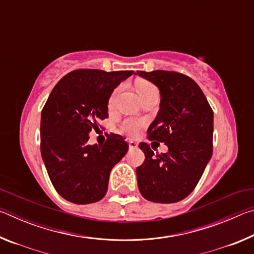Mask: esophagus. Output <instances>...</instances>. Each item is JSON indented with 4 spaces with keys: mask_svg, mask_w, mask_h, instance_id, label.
Instances as JSON below:
<instances>
[{
    "mask_svg": "<svg viewBox=\"0 0 254 254\" xmlns=\"http://www.w3.org/2000/svg\"><path fill=\"white\" fill-rule=\"evenodd\" d=\"M137 144L134 142V141H128V148H130L131 150L132 149H136Z\"/></svg>",
    "mask_w": 254,
    "mask_h": 254,
    "instance_id": "obj_1",
    "label": "esophagus"
}]
</instances>
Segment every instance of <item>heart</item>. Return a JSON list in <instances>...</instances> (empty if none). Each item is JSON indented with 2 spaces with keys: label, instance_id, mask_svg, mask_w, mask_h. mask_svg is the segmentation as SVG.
<instances>
[{
  "label": "heart",
  "instance_id": "b5f03b06",
  "mask_svg": "<svg viewBox=\"0 0 254 254\" xmlns=\"http://www.w3.org/2000/svg\"><path fill=\"white\" fill-rule=\"evenodd\" d=\"M135 88H136L137 94H139V96L141 98V101H142L144 97L151 95V94H153V93H158V89L156 86L147 80H137L135 83ZM119 92H120V87H118L113 93L111 94L110 100H109L110 107L114 104L115 98H117V95ZM141 127H142V122L139 121V120L127 119V120H124L121 124V132L128 136H135L137 133H139Z\"/></svg>",
  "mask_w": 254,
  "mask_h": 254
}]
</instances>
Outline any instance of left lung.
Returning a JSON list of instances; mask_svg holds the SVG:
<instances>
[{
    "label": "left lung",
    "instance_id": "1",
    "mask_svg": "<svg viewBox=\"0 0 254 254\" xmlns=\"http://www.w3.org/2000/svg\"><path fill=\"white\" fill-rule=\"evenodd\" d=\"M160 91V110L150 124V140L165 142L168 152L153 156L139 147L144 162L136 168L139 190L153 203H177L190 194L213 153V111L199 86L176 71L137 70Z\"/></svg>",
    "mask_w": 254,
    "mask_h": 254
}]
</instances>
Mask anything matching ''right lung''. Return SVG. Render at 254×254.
Returning a JSON list of instances; mask_svg holds the SVG:
<instances>
[{"label": "right lung", "mask_w": 254, "mask_h": 254, "mask_svg": "<svg viewBox=\"0 0 254 254\" xmlns=\"http://www.w3.org/2000/svg\"><path fill=\"white\" fill-rule=\"evenodd\" d=\"M132 70L78 69L55 86L41 112V156L58 194L74 204L105 196L110 173L128 149L123 136L109 134L104 144H88L89 132L104 120L111 94Z\"/></svg>", "instance_id": "add662e5"}]
</instances>
